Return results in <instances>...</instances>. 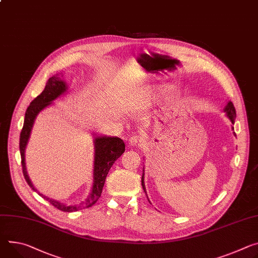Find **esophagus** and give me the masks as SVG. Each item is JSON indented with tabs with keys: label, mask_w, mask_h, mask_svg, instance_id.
I'll return each instance as SVG.
<instances>
[{
	"label": "esophagus",
	"mask_w": 258,
	"mask_h": 258,
	"mask_svg": "<svg viewBox=\"0 0 258 258\" xmlns=\"http://www.w3.org/2000/svg\"><path fill=\"white\" fill-rule=\"evenodd\" d=\"M142 142H143V139H142L141 137H140V136H133V137L130 139L128 144H130L131 146L137 147V146L141 145Z\"/></svg>",
	"instance_id": "34e87169"
}]
</instances>
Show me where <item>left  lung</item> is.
<instances>
[{
	"instance_id": "1",
	"label": "left lung",
	"mask_w": 258,
	"mask_h": 258,
	"mask_svg": "<svg viewBox=\"0 0 258 258\" xmlns=\"http://www.w3.org/2000/svg\"><path fill=\"white\" fill-rule=\"evenodd\" d=\"M224 111L226 112V114H227V116L229 117V119L231 120V122H232V123L235 122V118H236V109H235V106H233V104H232V102H231V101H229V102L227 103V105H226V107H225ZM232 130H233V127H232ZM235 135H236V134H235ZM143 176H144V174H143ZM143 176H142V187H143L144 191L146 192V190H145V185H144V179H143Z\"/></svg>"
}]
</instances>
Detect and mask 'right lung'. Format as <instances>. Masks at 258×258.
Here are the masks:
<instances>
[{
    "mask_svg": "<svg viewBox=\"0 0 258 258\" xmlns=\"http://www.w3.org/2000/svg\"><path fill=\"white\" fill-rule=\"evenodd\" d=\"M67 89L66 83L61 81L57 76L50 77L46 83L44 90L40 95L32 101L30 106L27 109L26 116H25V122H23V127L20 133L19 138V150L21 155V166H22V173L25 176L27 183L30 185L31 188L35 191V187L33 186L26 169L25 163V150L28 143V140L30 138V134L35 121L37 114L51 104L53 100H55L58 96H60L62 92ZM96 146V154H95V170H93V185L92 190L88 199L85 201L83 205L79 206H66L56 201L50 200L46 198L45 196L39 194L42 198L46 199L53 207L56 209L63 211V212H75L82 208H89L95 205L102 195L103 187L105 184L106 177L109 173V170L113 166V163L119 158L121 154L125 151V146L121 139L114 138V137H97L95 141Z\"/></svg>",
    "mask_w": 258,
    "mask_h": 258,
    "instance_id": "add662e5",
    "label": "right lung"
}]
</instances>
